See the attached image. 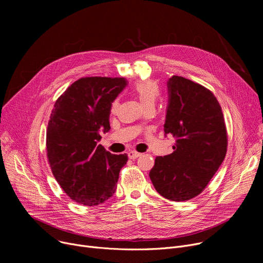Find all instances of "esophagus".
<instances>
[{
    "label": "esophagus",
    "mask_w": 263,
    "mask_h": 263,
    "mask_svg": "<svg viewBox=\"0 0 263 263\" xmlns=\"http://www.w3.org/2000/svg\"><path fill=\"white\" fill-rule=\"evenodd\" d=\"M128 156H129V158H130V159L134 160V159H136V158H139V157H141V156H142V154H140V153H137V151L131 150V151H129V153H128Z\"/></svg>",
    "instance_id": "esophagus-1"
}]
</instances>
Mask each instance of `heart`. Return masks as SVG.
<instances>
[{"mask_svg":"<svg viewBox=\"0 0 263 263\" xmlns=\"http://www.w3.org/2000/svg\"><path fill=\"white\" fill-rule=\"evenodd\" d=\"M134 92L139 97L142 104L147 107H151L155 105V102L160 95V86L158 83L154 80H143L136 82L133 85ZM117 107V100L113 101L110 105V112L114 113Z\"/></svg>","mask_w":263,"mask_h":263,"instance_id":"b5f03b06","label":"heart"}]
</instances>
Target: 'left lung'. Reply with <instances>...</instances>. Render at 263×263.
Here are the masks:
<instances>
[{
    "label": "left lung",
    "instance_id": "1",
    "mask_svg": "<svg viewBox=\"0 0 263 263\" xmlns=\"http://www.w3.org/2000/svg\"><path fill=\"white\" fill-rule=\"evenodd\" d=\"M165 136L175 137L173 154L157 157L149 173L159 194L173 201L199 195L227 151L224 115L214 95L183 77L167 81Z\"/></svg>",
    "mask_w": 263,
    "mask_h": 263
}]
</instances>
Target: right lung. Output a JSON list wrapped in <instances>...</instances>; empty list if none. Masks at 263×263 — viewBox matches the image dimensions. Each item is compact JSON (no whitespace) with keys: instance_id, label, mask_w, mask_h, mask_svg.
<instances>
[{"instance_id":"obj_1","label":"right lung","mask_w":263,"mask_h":263,"mask_svg":"<svg viewBox=\"0 0 263 263\" xmlns=\"http://www.w3.org/2000/svg\"><path fill=\"white\" fill-rule=\"evenodd\" d=\"M127 85L124 78H82L54 104L47 155L53 176L78 203L98 205L116 191L128 156L112 155L98 142L110 129V105Z\"/></svg>"}]
</instances>
